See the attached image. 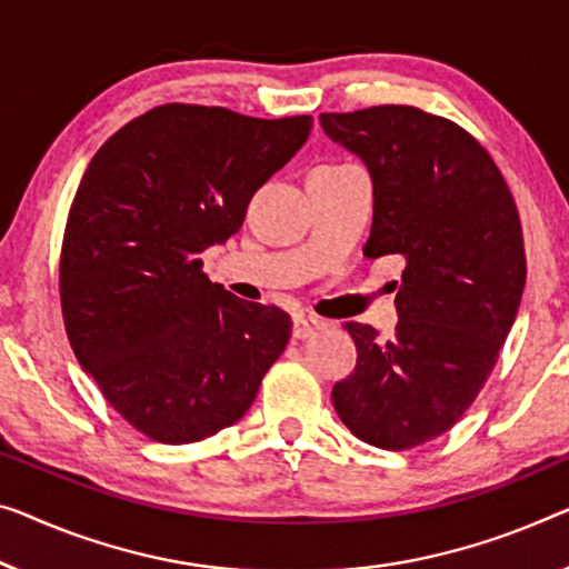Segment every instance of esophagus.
<instances>
[{
    "mask_svg": "<svg viewBox=\"0 0 569 569\" xmlns=\"http://www.w3.org/2000/svg\"><path fill=\"white\" fill-rule=\"evenodd\" d=\"M327 327L325 319L317 317H293V339H307Z\"/></svg>",
    "mask_w": 569,
    "mask_h": 569,
    "instance_id": "obj_1",
    "label": "esophagus"
}]
</instances>
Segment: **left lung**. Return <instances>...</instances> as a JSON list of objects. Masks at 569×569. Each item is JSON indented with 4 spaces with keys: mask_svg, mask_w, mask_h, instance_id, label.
Returning <instances> with one entry per match:
<instances>
[{
    "mask_svg": "<svg viewBox=\"0 0 569 569\" xmlns=\"http://www.w3.org/2000/svg\"><path fill=\"white\" fill-rule=\"evenodd\" d=\"M372 178L368 258L406 260L393 337L347 321L358 366L332 388L362 442L411 449L452 429L486 386L527 283L521 219L488 150L445 117L383 104L319 117Z\"/></svg>",
    "mask_w": 569,
    "mask_h": 569,
    "instance_id": "8db88e82",
    "label": "left lung"
}]
</instances>
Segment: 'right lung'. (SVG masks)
Here are the masks:
<instances>
[{"mask_svg":"<svg viewBox=\"0 0 569 569\" xmlns=\"http://www.w3.org/2000/svg\"><path fill=\"white\" fill-rule=\"evenodd\" d=\"M311 117L163 104L97 150L68 211L61 309L76 360L124 421L163 445L232 427L281 358L291 317L211 283L201 252L296 156Z\"/></svg>","mask_w":569,"mask_h":569,"instance_id":"obj_1","label":"right lung"}]
</instances>
